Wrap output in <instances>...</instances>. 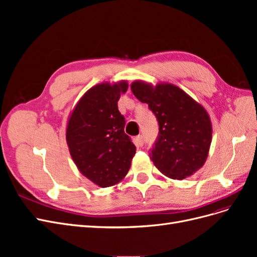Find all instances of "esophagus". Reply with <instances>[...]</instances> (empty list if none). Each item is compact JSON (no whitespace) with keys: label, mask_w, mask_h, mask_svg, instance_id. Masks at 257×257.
<instances>
[{"label":"esophagus","mask_w":257,"mask_h":257,"mask_svg":"<svg viewBox=\"0 0 257 257\" xmlns=\"http://www.w3.org/2000/svg\"><path fill=\"white\" fill-rule=\"evenodd\" d=\"M135 145L137 147H142L144 145V138L142 135H138L135 137Z\"/></svg>","instance_id":"34e87169"}]
</instances>
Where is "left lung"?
Segmentation results:
<instances>
[{
    "mask_svg": "<svg viewBox=\"0 0 257 257\" xmlns=\"http://www.w3.org/2000/svg\"><path fill=\"white\" fill-rule=\"evenodd\" d=\"M131 90L159 121L160 135L151 153L155 167L178 180L195 174L204 166L212 141V124L204 106L168 82L135 80Z\"/></svg>",
    "mask_w": 257,
    "mask_h": 257,
    "instance_id": "obj_1",
    "label": "left lung"
}]
</instances>
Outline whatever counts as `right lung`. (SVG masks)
Instances as JSON below:
<instances>
[{
  "label": "right lung",
  "instance_id": "1",
  "mask_svg": "<svg viewBox=\"0 0 257 257\" xmlns=\"http://www.w3.org/2000/svg\"><path fill=\"white\" fill-rule=\"evenodd\" d=\"M127 88L126 80L95 84L80 97L67 120L66 143L75 165L99 188L120 183L136 153L118 109Z\"/></svg>",
  "mask_w": 257,
  "mask_h": 257
}]
</instances>
